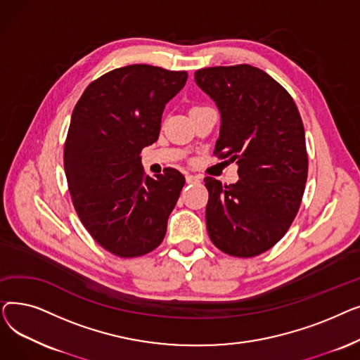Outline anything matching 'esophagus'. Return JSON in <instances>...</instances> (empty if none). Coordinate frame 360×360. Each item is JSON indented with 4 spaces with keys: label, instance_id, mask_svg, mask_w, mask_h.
<instances>
[{
    "label": "esophagus",
    "instance_id": "34e87169",
    "mask_svg": "<svg viewBox=\"0 0 360 360\" xmlns=\"http://www.w3.org/2000/svg\"><path fill=\"white\" fill-rule=\"evenodd\" d=\"M185 179H186L188 184H197V182L201 181V178H200V176H195V175H186Z\"/></svg>",
    "mask_w": 360,
    "mask_h": 360
}]
</instances>
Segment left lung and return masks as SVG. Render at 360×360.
<instances>
[{
	"label": "left lung",
	"instance_id": "left-lung-1",
	"mask_svg": "<svg viewBox=\"0 0 360 360\" xmlns=\"http://www.w3.org/2000/svg\"><path fill=\"white\" fill-rule=\"evenodd\" d=\"M220 112L214 153L236 160L239 181L207 176L205 223L216 247L250 258L285 236L308 176L305 129L290 94L267 72L242 64L195 71Z\"/></svg>",
	"mask_w": 360,
	"mask_h": 360
}]
</instances>
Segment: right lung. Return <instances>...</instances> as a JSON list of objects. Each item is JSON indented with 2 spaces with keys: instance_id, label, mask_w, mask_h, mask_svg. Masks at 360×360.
<instances>
[{
  "instance_id": "right-lung-1",
  "label": "right lung",
  "mask_w": 360,
  "mask_h": 360,
  "mask_svg": "<svg viewBox=\"0 0 360 360\" xmlns=\"http://www.w3.org/2000/svg\"><path fill=\"white\" fill-rule=\"evenodd\" d=\"M186 79V71L127 65L90 83L72 110L64 167L74 209L118 257L144 255L166 235L185 178L174 167L146 176L140 153L159 139L163 109Z\"/></svg>"
}]
</instances>
